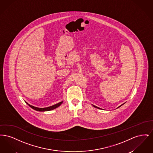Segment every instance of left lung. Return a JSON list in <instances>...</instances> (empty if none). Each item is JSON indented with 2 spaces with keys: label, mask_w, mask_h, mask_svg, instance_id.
Returning a JSON list of instances; mask_svg holds the SVG:
<instances>
[{
  "label": "left lung",
  "mask_w": 153,
  "mask_h": 153,
  "mask_svg": "<svg viewBox=\"0 0 153 153\" xmlns=\"http://www.w3.org/2000/svg\"><path fill=\"white\" fill-rule=\"evenodd\" d=\"M124 104H122V105H120V106H119V107H121V106H122V105H123ZM93 106H94V107H95V108H99V109H100V108H99V107H96V106H95V105H93ZM119 107H117V108H119Z\"/></svg>",
  "instance_id": "obj_1"
}]
</instances>
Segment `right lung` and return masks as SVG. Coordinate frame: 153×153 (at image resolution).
<instances>
[{
	"mask_svg": "<svg viewBox=\"0 0 153 153\" xmlns=\"http://www.w3.org/2000/svg\"><path fill=\"white\" fill-rule=\"evenodd\" d=\"M62 102H58V103L56 104H54V105H51V106L48 107H46V108H38V107H36L33 106V105H30L29 104H28L27 102H26L29 105L30 107L31 108H33V109H34V110H36V111H37L44 112V111H51V110H53V109H55V108H57V107H58L62 103Z\"/></svg>",
	"mask_w": 153,
	"mask_h": 153,
	"instance_id": "add662e5",
	"label": "right lung"
}]
</instances>
